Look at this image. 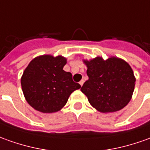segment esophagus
<instances>
[{
    "label": "esophagus",
    "mask_w": 150,
    "mask_h": 150,
    "mask_svg": "<svg viewBox=\"0 0 150 150\" xmlns=\"http://www.w3.org/2000/svg\"><path fill=\"white\" fill-rule=\"evenodd\" d=\"M83 83H84V80H81V81H80V82H79V84H80L81 86L83 85Z\"/></svg>",
    "instance_id": "esophagus-1"
}]
</instances>
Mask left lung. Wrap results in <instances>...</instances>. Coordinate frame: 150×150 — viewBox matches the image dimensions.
<instances>
[{"label": "left lung", "mask_w": 150, "mask_h": 150, "mask_svg": "<svg viewBox=\"0 0 150 150\" xmlns=\"http://www.w3.org/2000/svg\"><path fill=\"white\" fill-rule=\"evenodd\" d=\"M84 63L89 79L81 91L89 103L102 112H116L124 108L135 88L136 78L131 66L116 57L106 60L96 57Z\"/></svg>", "instance_id": "8db88e82"}]
</instances>
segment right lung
<instances>
[{
    "label": "right lung",
    "mask_w": 150,
    "mask_h": 150,
    "mask_svg": "<svg viewBox=\"0 0 150 150\" xmlns=\"http://www.w3.org/2000/svg\"><path fill=\"white\" fill-rule=\"evenodd\" d=\"M66 59L62 56L42 55L35 58L26 68L21 86L26 100L42 112L60 110L69 96L81 87L73 81L72 73L63 69Z\"/></svg>",
    "instance_id": "obj_1"
}]
</instances>
